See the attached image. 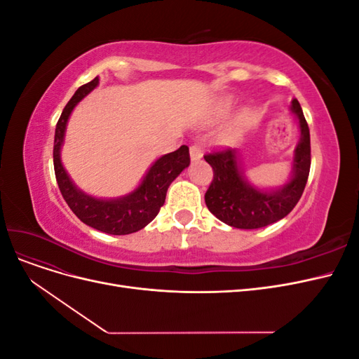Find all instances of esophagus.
<instances>
[{"label":"esophagus","instance_id":"1","mask_svg":"<svg viewBox=\"0 0 359 359\" xmlns=\"http://www.w3.org/2000/svg\"><path fill=\"white\" fill-rule=\"evenodd\" d=\"M202 156H203V153H202V148L199 145H191L190 147V157H191L193 161L201 160Z\"/></svg>","mask_w":359,"mask_h":359}]
</instances>
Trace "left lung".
I'll use <instances>...</instances> for the list:
<instances>
[{
	"label": "left lung",
	"mask_w": 359,
	"mask_h": 359,
	"mask_svg": "<svg viewBox=\"0 0 359 359\" xmlns=\"http://www.w3.org/2000/svg\"><path fill=\"white\" fill-rule=\"evenodd\" d=\"M290 111L299 121V142L293 151L292 177L283 187L264 191L245 180L238 165V151L224 148L205 154L214 177L205 193V203L220 222L238 229H259L286 217L302 196L310 173V130L301 104L292 100Z\"/></svg>",
	"instance_id": "1"
}]
</instances>
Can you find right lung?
Here are the masks:
<instances>
[{"label": "right lung", "instance_id": "add662e5", "mask_svg": "<svg viewBox=\"0 0 359 359\" xmlns=\"http://www.w3.org/2000/svg\"><path fill=\"white\" fill-rule=\"evenodd\" d=\"M97 85H99V78H94L91 82L79 86L64 107L57 123L55 140H53V169H55L57 182L64 201L81 222L109 235L133 233L144 229L148 223L156 219L165 203L166 191L172 181L190 165L189 147L182 145L173 153L160 157L149 168L139 187L128 193L127 196L118 199H97L79 190L64 169L60 153L72 111Z\"/></svg>", "mask_w": 359, "mask_h": 359}]
</instances>
